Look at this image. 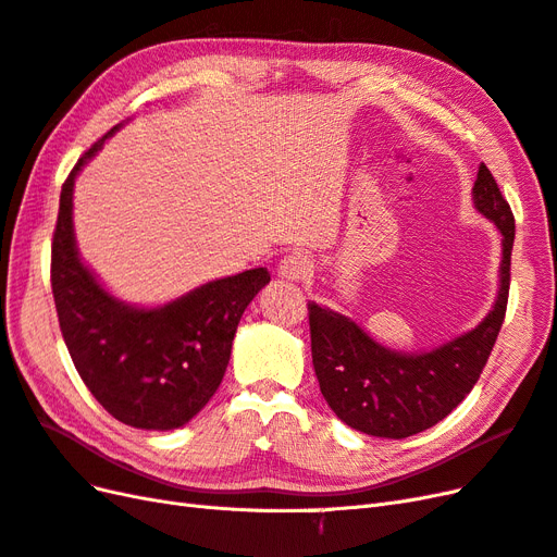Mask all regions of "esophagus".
Returning <instances> with one entry per match:
<instances>
[{"label": "esophagus", "instance_id": "34e87169", "mask_svg": "<svg viewBox=\"0 0 557 557\" xmlns=\"http://www.w3.org/2000/svg\"><path fill=\"white\" fill-rule=\"evenodd\" d=\"M311 260L305 256V252H290L285 256L278 264V274L288 281H301L311 274Z\"/></svg>", "mask_w": 557, "mask_h": 557}]
</instances>
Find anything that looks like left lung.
Returning <instances> with one entry per match:
<instances>
[{
  "label": "left lung",
  "instance_id": "1",
  "mask_svg": "<svg viewBox=\"0 0 557 557\" xmlns=\"http://www.w3.org/2000/svg\"><path fill=\"white\" fill-rule=\"evenodd\" d=\"M471 193L474 207L502 232L497 301L474 330L428 352H401L374 342L350 318L309 301L320 393L348 428L404 440L440 423L476 385L507 313L516 223L485 164L479 166Z\"/></svg>",
  "mask_w": 557,
  "mask_h": 557
}]
</instances>
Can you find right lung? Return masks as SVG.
Instances as JSON below:
<instances>
[{"label": "right lung", "instance_id": "right-lung-1", "mask_svg": "<svg viewBox=\"0 0 557 557\" xmlns=\"http://www.w3.org/2000/svg\"><path fill=\"white\" fill-rule=\"evenodd\" d=\"M117 127L92 144L62 183L50 285L66 350L95 399L125 425L164 432L183 428L218 391L234 332L269 272L258 267L218 278L156 309L111 297L78 258L72 197L81 166Z\"/></svg>", "mask_w": 557, "mask_h": 557}]
</instances>
